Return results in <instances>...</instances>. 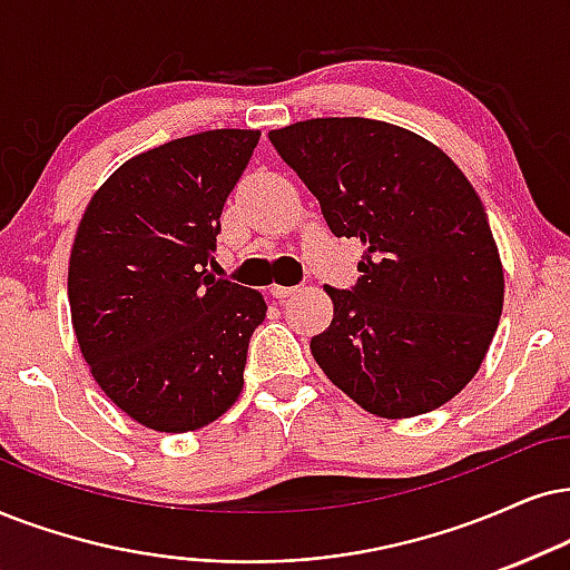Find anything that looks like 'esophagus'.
Returning a JSON list of instances; mask_svg holds the SVG:
<instances>
[{
    "label": "esophagus",
    "mask_w": 570,
    "mask_h": 570,
    "mask_svg": "<svg viewBox=\"0 0 570 570\" xmlns=\"http://www.w3.org/2000/svg\"><path fill=\"white\" fill-rule=\"evenodd\" d=\"M297 292V286H281V284H273L271 286V294L276 299H286V297H292V294Z\"/></svg>",
    "instance_id": "34e87169"
}]
</instances>
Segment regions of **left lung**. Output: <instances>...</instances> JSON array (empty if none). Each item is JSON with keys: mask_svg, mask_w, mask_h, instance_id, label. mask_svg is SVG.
I'll return each instance as SVG.
<instances>
[{"mask_svg": "<svg viewBox=\"0 0 570 570\" xmlns=\"http://www.w3.org/2000/svg\"><path fill=\"white\" fill-rule=\"evenodd\" d=\"M334 236L360 239L352 289L309 338L315 363L360 407L413 417L476 376L502 315L505 276L484 205L463 170L407 128L313 118L271 131Z\"/></svg>", "mask_w": 570, "mask_h": 570, "instance_id": "obj_1", "label": "left lung"}]
</instances>
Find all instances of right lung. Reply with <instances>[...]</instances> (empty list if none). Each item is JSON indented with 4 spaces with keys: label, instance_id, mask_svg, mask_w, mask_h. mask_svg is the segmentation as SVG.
Masks as SVG:
<instances>
[{
    "label": "right lung",
    "instance_id": "right-lung-1",
    "mask_svg": "<svg viewBox=\"0 0 570 570\" xmlns=\"http://www.w3.org/2000/svg\"><path fill=\"white\" fill-rule=\"evenodd\" d=\"M261 131L215 128L131 157L94 194L68 265L91 376L141 426L184 434L239 400L261 292L215 278V236Z\"/></svg>",
    "mask_w": 570,
    "mask_h": 570
}]
</instances>
